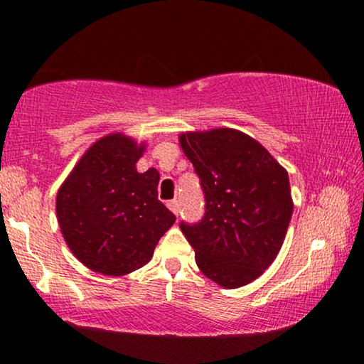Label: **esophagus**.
<instances>
[{
  "label": "esophagus",
  "instance_id": "esophagus-1",
  "mask_svg": "<svg viewBox=\"0 0 364 364\" xmlns=\"http://www.w3.org/2000/svg\"><path fill=\"white\" fill-rule=\"evenodd\" d=\"M167 207H168V210H171L173 215H177L178 213V210H181V205H178V202L177 200H171V202H167Z\"/></svg>",
  "mask_w": 364,
  "mask_h": 364
}]
</instances>
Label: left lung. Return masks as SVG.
Here are the masks:
<instances>
[{
  "label": "left lung",
  "instance_id": "1",
  "mask_svg": "<svg viewBox=\"0 0 364 364\" xmlns=\"http://www.w3.org/2000/svg\"><path fill=\"white\" fill-rule=\"evenodd\" d=\"M178 142L205 193V215L181 230L197 267L228 290L257 280L275 260L293 213L285 167L230 127L182 132Z\"/></svg>",
  "mask_w": 364,
  "mask_h": 364
}]
</instances>
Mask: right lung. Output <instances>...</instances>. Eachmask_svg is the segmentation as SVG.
Returning <instances> with one entry per match:
<instances>
[{
  "mask_svg": "<svg viewBox=\"0 0 364 364\" xmlns=\"http://www.w3.org/2000/svg\"><path fill=\"white\" fill-rule=\"evenodd\" d=\"M147 144L122 132L97 139L59 187L64 242L89 270L127 275L151 262L176 215L157 198L159 172H137Z\"/></svg>",
  "mask_w": 364,
  "mask_h": 364,
  "instance_id": "add662e5",
  "label": "right lung"
}]
</instances>
